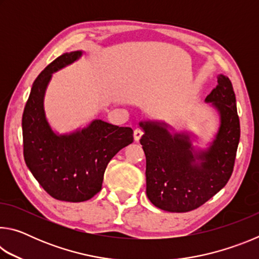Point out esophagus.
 <instances>
[{
	"instance_id": "34e87169",
	"label": "esophagus",
	"mask_w": 259,
	"mask_h": 259,
	"mask_svg": "<svg viewBox=\"0 0 259 259\" xmlns=\"http://www.w3.org/2000/svg\"><path fill=\"white\" fill-rule=\"evenodd\" d=\"M142 136H143V131L139 130V129H136L134 131V139H135V142H139L140 138H142Z\"/></svg>"
}]
</instances>
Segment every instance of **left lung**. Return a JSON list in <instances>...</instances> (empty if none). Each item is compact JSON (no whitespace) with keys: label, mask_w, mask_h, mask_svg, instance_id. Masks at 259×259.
Here are the masks:
<instances>
[{"label":"left lung","mask_w":259,"mask_h":259,"mask_svg":"<svg viewBox=\"0 0 259 259\" xmlns=\"http://www.w3.org/2000/svg\"><path fill=\"white\" fill-rule=\"evenodd\" d=\"M218 83L204 102L216 109L219 128L205 148L195 147L191 131H175L163 121L139 122L146 156V194L155 207L169 212L199 208L224 187L233 172L240 140V121L230 78Z\"/></svg>","instance_id":"1"}]
</instances>
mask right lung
Instances as JSON below:
<instances>
[{"mask_svg":"<svg viewBox=\"0 0 259 259\" xmlns=\"http://www.w3.org/2000/svg\"><path fill=\"white\" fill-rule=\"evenodd\" d=\"M83 51L59 56L43 69L32 85L23 114L24 159L34 178L52 198L82 202L102 190L108 162L134 142L129 126L94 120L84 128L58 134L51 128L45 96L52 74L82 57Z\"/></svg>","mask_w":259,"mask_h":259,"instance_id":"add662e5","label":"right lung"}]
</instances>
